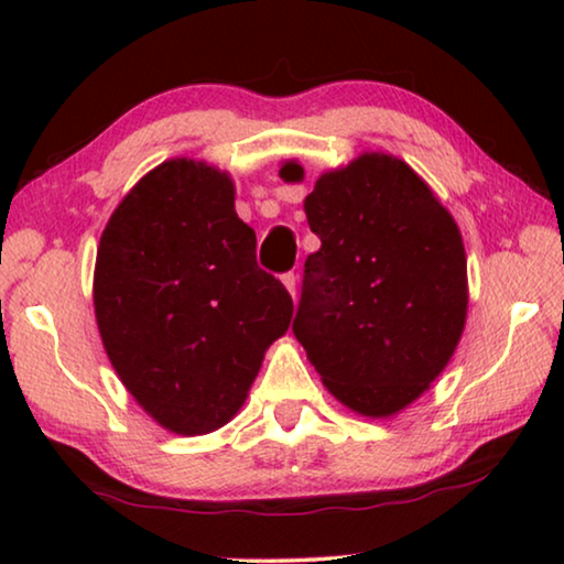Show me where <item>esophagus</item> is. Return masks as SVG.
I'll use <instances>...</instances> for the list:
<instances>
[{
	"label": "esophagus",
	"instance_id": "1",
	"mask_svg": "<svg viewBox=\"0 0 564 564\" xmlns=\"http://www.w3.org/2000/svg\"><path fill=\"white\" fill-rule=\"evenodd\" d=\"M282 284H284V288L290 290L292 300H295V295H297V276H295V272H288V274H282Z\"/></svg>",
	"mask_w": 564,
	"mask_h": 564
}]
</instances>
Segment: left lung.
<instances>
[{
  "mask_svg": "<svg viewBox=\"0 0 564 564\" xmlns=\"http://www.w3.org/2000/svg\"><path fill=\"white\" fill-rule=\"evenodd\" d=\"M284 182L303 180L288 161ZM321 249L305 259L292 321L330 395L372 419L411 405L442 375L467 318L457 223L405 161L361 153L305 197Z\"/></svg>",
  "mask_w": 564,
  "mask_h": 564,
  "instance_id": "8db88e82",
  "label": "left lung"
}]
</instances>
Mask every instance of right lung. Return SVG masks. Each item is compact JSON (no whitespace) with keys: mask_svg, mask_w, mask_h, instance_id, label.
<instances>
[{"mask_svg":"<svg viewBox=\"0 0 564 564\" xmlns=\"http://www.w3.org/2000/svg\"><path fill=\"white\" fill-rule=\"evenodd\" d=\"M234 182L172 159L122 197L97 249L95 315L115 372L161 426L199 436L249 395L292 297L257 264Z\"/></svg>","mask_w":564,"mask_h":564,"instance_id":"right-lung-1","label":"right lung"}]
</instances>
